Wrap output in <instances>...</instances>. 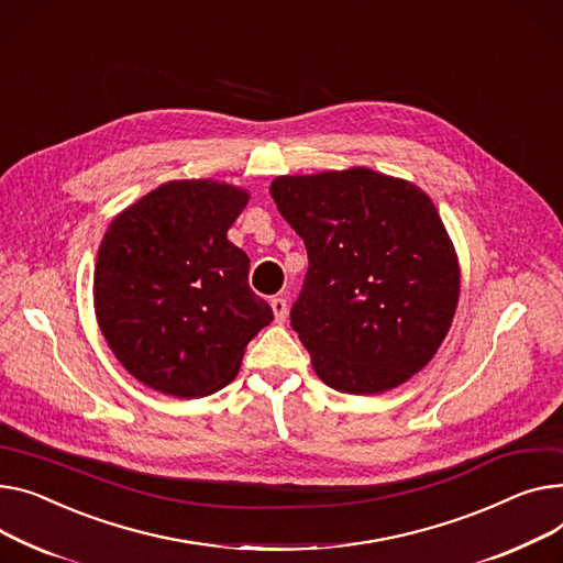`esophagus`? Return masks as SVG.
Returning <instances> with one entry per match:
<instances>
[{"instance_id":"34e87169","label":"esophagus","mask_w":563,"mask_h":563,"mask_svg":"<svg viewBox=\"0 0 563 563\" xmlns=\"http://www.w3.org/2000/svg\"><path fill=\"white\" fill-rule=\"evenodd\" d=\"M272 310H274V319L276 323H283L287 319V301L283 296L278 298H272Z\"/></svg>"}]
</instances>
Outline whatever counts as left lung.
I'll list each match as a JSON object with an SVG mask.
<instances>
[{"label":"left lung","instance_id":"8db88e82","mask_svg":"<svg viewBox=\"0 0 563 563\" xmlns=\"http://www.w3.org/2000/svg\"><path fill=\"white\" fill-rule=\"evenodd\" d=\"M269 192L308 249L291 328L317 376L383 394L441 346L460 301V262L432 199L366 167L278 176Z\"/></svg>","mask_w":563,"mask_h":563}]
</instances>
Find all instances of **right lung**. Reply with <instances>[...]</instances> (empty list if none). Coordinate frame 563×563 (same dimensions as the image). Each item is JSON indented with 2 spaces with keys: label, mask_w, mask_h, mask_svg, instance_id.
I'll use <instances>...</instances> for the list:
<instances>
[{
  "label": "right lung",
  "mask_w": 563,
  "mask_h": 563,
  "mask_svg": "<svg viewBox=\"0 0 563 563\" xmlns=\"http://www.w3.org/2000/svg\"><path fill=\"white\" fill-rule=\"evenodd\" d=\"M246 203L249 192L229 183L169 180L110 221L95 312L142 385L176 398L214 394L272 323L269 303L249 287V255L227 238Z\"/></svg>",
  "instance_id": "1"
}]
</instances>
